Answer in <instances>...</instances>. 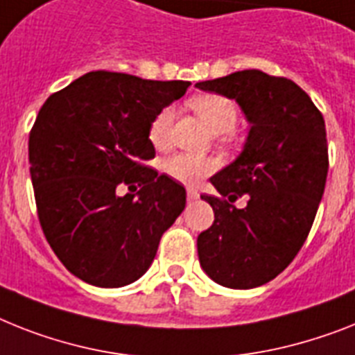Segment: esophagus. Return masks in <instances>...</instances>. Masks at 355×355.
I'll use <instances>...</instances> for the list:
<instances>
[{
  "label": "esophagus",
  "instance_id": "esophagus-1",
  "mask_svg": "<svg viewBox=\"0 0 355 355\" xmlns=\"http://www.w3.org/2000/svg\"><path fill=\"white\" fill-rule=\"evenodd\" d=\"M187 198H189V201H196L199 198V192L196 189H189L187 190Z\"/></svg>",
  "mask_w": 355,
  "mask_h": 355
}]
</instances>
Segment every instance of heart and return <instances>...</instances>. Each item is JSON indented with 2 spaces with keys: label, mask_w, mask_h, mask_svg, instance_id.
<instances>
[{
  "label": "heart",
  "mask_w": 355,
  "mask_h": 355,
  "mask_svg": "<svg viewBox=\"0 0 355 355\" xmlns=\"http://www.w3.org/2000/svg\"><path fill=\"white\" fill-rule=\"evenodd\" d=\"M190 107L214 134H227L232 130L237 123L236 105L225 96L219 94H203L190 101ZM174 110L171 107L163 108L157 114L148 130V139L156 148H163L171 136ZM163 172L174 181L183 184H194L205 175L214 172L216 163L210 157L196 156V154H174L168 159L163 161Z\"/></svg>",
  "instance_id": "1"
}]
</instances>
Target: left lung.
<instances>
[{
    "mask_svg": "<svg viewBox=\"0 0 355 355\" xmlns=\"http://www.w3.org/2000/svg\"><path fill=\"white\" fill-rule=\"evenodd\" d=\"M196 87L234 99L250 125L239 156L210 178L219 196H201L214 223L198 236L199 265L218 285L256 288L292 263L314 223L329 172L324 119L294 81L261 70Z\"/></svg>",
    "mask_w": 355,
    "mask_h": 355,
    "instance_id": "1",
    "label": "left lung"
}]
</instances>
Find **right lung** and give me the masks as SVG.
I'll return each mask as SVG.
<instances>
[{"label":"right lung","mask_w":355,"mask_h":355,"mask_svg":"<svg viewBox=\"0 0 355 355\" xmlns=\"http://www.w3.org/2000/svg\"><path fill=\"white\" fill-rule=\"evenodd\" d=\"M189 87L98 70L41 107L28 137L37 216L55 256L85 283L119 288L139 279L183 212L184 187L143 161L156 156L154 118ZM121 184L142 189L119 196Z\"/></svg>","instance_id":"1"}]
</instances>
